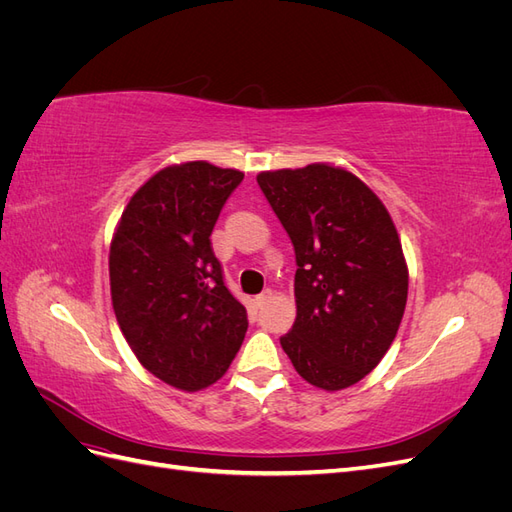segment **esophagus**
I'll return each instance as SVG.
<instances>
[{
	"mask_svg": "<svg viewBox=\"0 0 512 512\" xmlns=\"http://www.w3.org/2000/svg\"><path fill=\"white\" fill-rule=\"evenodd\" d=\"M271 297H273V290H271V288H267L265 292H260V294H258V297L254 299V303H256L258 307H262V305H265Z\"/></svg>",
	"mask_w": 512,
	"mask_h": 512,
	"instance_id": "1",
	"label": "esophagus"
}]
</instances>
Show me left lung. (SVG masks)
<instances>
[{
  "instance_id": "left-lung-1",
  "label": "left lung",
  "mask_w": 512,
  "mask_h": 512,
  "mask_svg": "<svg viewBox=\"0 0 512 512\" xmlns=\"http://www.w3.org/2000/svg\"><path fill=\"white\" fill-rule=\"evenodd\" d=\"M262 194L297 256V318L280 339L322 391L363 380L391 348L408 301V265L382 200L333 164L265 170Z\"/></svg>"
}]
</instances>
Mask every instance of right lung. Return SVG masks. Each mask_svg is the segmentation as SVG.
<instances>
[{
	"instance_id": "right-lung-1",
	"label": "right lung",
	"mask_w": 512,
	"mask_h": 512,
	"mask_svg": "<svg viewBox=\"0 0 512 512\" xmlns=\"http://www.w3.org/2000/svg\"><path fill=\"white\" fill-rule=\"evenodd\" d=\"M241 181V170L205 160L170 164L134 192L113 232L108 275L119 329L138 363L179 391L218 382L247 331L209 239Z\"/></svg>"
}]
</instances>
